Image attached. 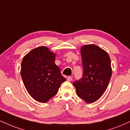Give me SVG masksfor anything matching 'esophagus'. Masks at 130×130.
<instances>
[{"label":"esophagus","instance_id":"1","mask_svg":"<svg viewBox=\"0 0 130 130\" xmlns=\"http://www.w3.org/2000/svg\"><path fill=\"white\" fill-rule=\"evenodd\" d=\"M67 79H68V81H71L72 80V77H71V76H68V77L67 78Z\"/></svg>","mask_w":130,"mask_h":130}]
</instances>
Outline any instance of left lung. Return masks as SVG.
Returning <instances> with one entry per match:
<instances>
[{"label":"left lung","instance_id":"left-lung-1","mask_svg":"<svg viewBox=\"0 0 130 130\" xmlns=\"http://www.w3.org/2000/svg\"><path fill=\"white\" fill-rule=\"evenodd\" d=\"M83 77L73 83L77 95L88 104L96 101L103 94L112 75L108 53L95 44L81 48Z\"/></svg>","mask_w":130,"mask_h":130}]
</instances>
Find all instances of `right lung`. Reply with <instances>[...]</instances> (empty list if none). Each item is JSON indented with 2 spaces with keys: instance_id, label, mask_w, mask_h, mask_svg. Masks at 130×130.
<instances>
[{
  "instance_id": "add662e5",
  "label": "right lung",
  "mask_w": 130,
  "mask_h": 130,
  "mask_svg": "<svg viewBox=\"0 0 130 130\" xmlns=\"http://www.w3.org/2000/svg\"><path fill=\"white\" fill-rule=\"evenodd\" d=\"M56 54L46 46L28 52L22 60L20 75L25 87L32 98L45 103L55 95L66 78L55 64Z\"/></svg>"
}]
</instances>
